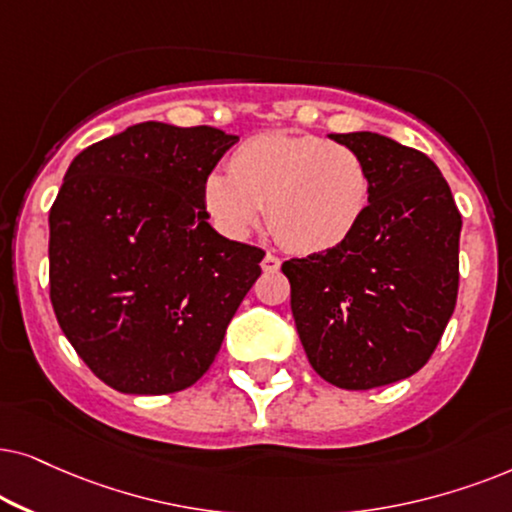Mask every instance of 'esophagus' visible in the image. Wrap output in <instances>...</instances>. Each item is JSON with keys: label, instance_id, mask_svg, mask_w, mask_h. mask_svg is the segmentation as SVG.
<instances>
[{"label": "esophagus", "instance_id": "1", "mask_svg": "<svg viewBox=\"0 0 512 512\" xmlns=\"http://www.w3.org/2000/svg\"><path fill=\"white\" fill-rule=\"evenodd\" d=\"M281 269V260H278L276 255H264V260H262V271L264 274H276V271Z\"/></svg>", "mask_w": 512, "mask_h": 512}]
</instances>
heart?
<instances>
[{"label": "heart", "instance_id": "heart-1", "mask_svg": "<svg viewBox=\"0 0 512 512\" xmlns=\"http://www.w3.org/2000/svg\"><path fill=\"white\" fill-rule=\"evenodd\" d=\"M370 192V170L351 147L288 131L252 135L231 154V168L203 180V203L222 234L248 236L267 203L271 231L302 255L342 245L365 217Z\"/></svg>", "mask_w": 512, "mask_h": 512}]
</instances>
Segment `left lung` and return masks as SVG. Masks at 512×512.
Listing matches in <instances>:
<instances>
[{"label": "left lung", "mask_w": 512, "mask_h": 512, "mask_svg": "<svg viewBox=\"0 0 512 512\" xmlns=\"http://www.w3.org/2000/svg\"><path fill=\"white\" fill-rule=\"evenodd\" d=\"M370 170V206L337 248L283 264L306 358L367 391L428 363L459 292L461 215L440 168L386 135L330 133Z\"/></svg>", "instance_id": "8db88e82"}]
</instances>
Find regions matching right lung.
Returning <instances> with one entry per match:
<instances>
[{
    "label": "right lung",
    "instance_id": "add662e5",
    "mask_svg": "<svg viewBox=\"0 0 512 512\" xmlns=\"http://www.w3.org/2000/svg\"><path fill=\"white\" fill-rule=\"evenodd\" d=\"M238 135L145 121L74 156L49 213L60 330L95 377L163 395L199 381L264 252L208 224L203 180Z\"/></svg>",
    "mask_w": 512,
    "mask_h": 512
}]
</instances>
